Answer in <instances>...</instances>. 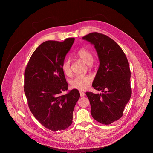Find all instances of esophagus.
Listing matches in <instances>:
<instances>
[{
  "label": "esophagus",
  "instance_id": "34e87169",
  "mask_svg": "<svg viewBox=\"0 0 153 153\" xmlns=\"http://www.w3.org/2000/svg\"><path fill=\"white\" fill-rule=\"evenodd\" d=\"M80 95H81V97H84V96L85 95V93L82 91H80Z\"/></svg>",
  "mask_w": 153,
  "mask_h": 153
}]
</instances>
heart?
Masks as SVG:
<instances>
[{
	"mask_svg": "<svg viewBox=\"0 0 153 153\" xmlns=\"http://www.w3.org/2000/svg\"><path fill=\"white\" fill-rule=\"evenodd\" d=\"M78 58L82 59L88 65L92 64L94 62V56L92 53L85 48L79 50L76 53ZM61 69L66 76H70L71 74L70 61L68 59L64 60L61 65ZM92 81V78L89 76H79L76 77L71 81V85L72 88L79 90L84 91L89 87Z\"/></svg>",
	"mask_w": 153,
	"mask_h": 153,
	"instance_id": "obj_1",
	"label": "heart"
}]
</instances>
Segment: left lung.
<instances>
[{"label": "left lung", "mask_w": 153, "mask_h": 153, "mask_svg": "<svg viewBox=\"0 0 153 153\" xmlns=\"http://www.w3.org/2000/svg\"><path fill=\"white\" fill-rule=\"evenodd\" d=\"M82 39L94 45L100 61L92 87L102 93H85L91 113L96 121L109 125L123 116L131 97L129 63L122 48L107 35L94 32Z\"/></svg>", "instance_id": "obj_1"}]
</instances>
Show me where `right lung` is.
Returning a JSON list of instances; mask_svg holds the SVG:
<instances>
[{
  "label": "right lung",
  "instance_id": "add662e5",
  "mask_svg": "<svg viewBox=\"0 0 153 153\" xmlns=\"http://www.w3.org/2000/svg\"><path fill=\"white\" fill-rule=\"evenodd\" d=\"M74 38L46 41L32 54L24 74V92L31 112L53 131L64 130L72 123V114L80 97L77 89L67 94L68 83L61 69Z\"/></svg>",
  "mask_w": 153,
  "mask_h": 153
}]
</instances>
